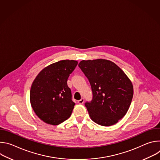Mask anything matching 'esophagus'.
I'll list each match as a JSON object with an SVG mask.
<instances>
[{
    "mask_svg": "<svg viewBox=\"0 0 160 160\" xmlns=\"http://www.w3.org/2000/svg\"><path fill=\"white\" fill-rule=\"evenodd\" d=\"M84 101H85L84 99H83V98H82L81 99H80V100L78 101V103H79V104H83Z\"/></svg>",
    "mask_w": 160,
    "mask_h": 160,
    "instance_id": "obj_1",
    "label": "esophagus"
}]
</instances>
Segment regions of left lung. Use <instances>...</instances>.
I'll use <instances>...</instances> for the list:
<instances>
[{
	"label": "left lung",
	"mask_w": 160,
	"mask_h": 160,
	"mask_svg": "<svg viewBox=\"0 0 160 160\" xmlns=\"http://www.w3.org/2000/svg\"><path fill=\"white\" fill-rule=\"evenodd\" d=\"M78 66L92 91V100L85 104L90 118L102 126L115 125L130 106L133 95L131 81L120 68L109 60H83Z\"/></svg>",
	"instance_id": "8db88e82"
}]
</instances>
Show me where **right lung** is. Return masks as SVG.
<instances>
[{"mask_svg": "<svg viewBox=\"0 0 160 160\" xmlns=\"http://www.w3.org/2000/svg\"><path fill=\"white\" fill-rule=\"evenodd\" d=\"M78 62L62 60L45 67L38 74L30 89V103L45 123L58 125L69 118L75 103L67 80Z\"/></svg>", "mask_w": 160, "mask_h": 160, "instance_id": "right-lung-1", "label": "right lung"}]
</instances>
